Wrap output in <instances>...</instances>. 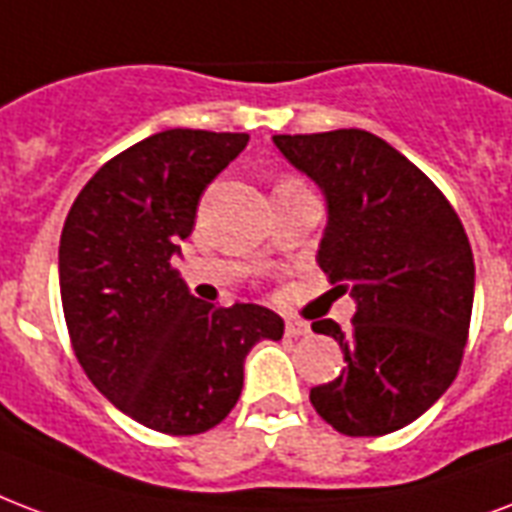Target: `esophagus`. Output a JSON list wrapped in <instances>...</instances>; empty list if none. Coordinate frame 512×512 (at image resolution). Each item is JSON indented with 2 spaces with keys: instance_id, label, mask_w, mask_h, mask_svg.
<instances>
[{
  "instance_id": "1",
  "label": "esophagus",
  "mask_w": 512,
  "mask_h": 512,
  "mask_svg": "<svg viewBox=\"0 0 512 512\" xmlns=\"http://www.w3.org/2000/svg\"><path fill=\"white\" fill-rule=\"evenodd\" d=\"M284 333L290 335V338H300V335H311V327H308L306 322H300V319H287Z\"/></svg>"
}]
</instances>
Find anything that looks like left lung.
I'll return each instance as SVG.
<instances>
[{
	"label": "left lung",
	"mask_w": 512,
	"mask_h": 512,
	"mask_svg": "<svg viewBox=\"0 0 512 512\" xmlns=\"http://www.w3.org/2000/svg\"><path fill=\"white\" fill-rule=\"evenodd\" d=\"M284 158L322 190L327 225L317 263L357 303L351 330L333 319L341 376L311 405L349 438H376L438 403L462 365L475 295L462 222L405 155L360 128L273 136Z\"/></svg>",
	"instance_id": "left-lung-1"
}]
</instances>
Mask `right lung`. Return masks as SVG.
Instances as JSON below:
<instances>
[{"instance_id":"1","label":"right lung","mask_w":512,"mask_h":512,"mask_svg":"<svg viewBox=\"0 0 512 512\" xmlns=\"http://www.w3.org/2000/svg\"><path fill=\"white\" fill-rule=\"evenodd\" d=\"M247 142L152 134L104 163L66 214L58 282L74 354L109 403L155 432L217 427L239 400L249 349L284 335L271 308L204 303L174 268L201 193Z\"/></svg>"}]
</instances>
